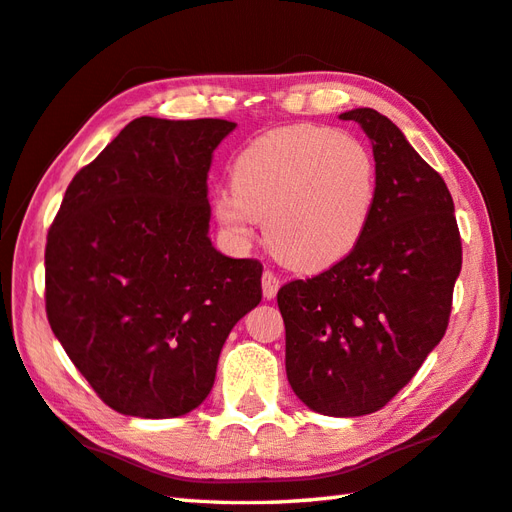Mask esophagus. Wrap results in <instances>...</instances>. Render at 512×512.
I'll use <instances>...</instances> for the list:
<instances>
[{"instance_id":"obj_1","label":"esophagus","mask_w":512,"mask_h":512,"mask_svg":"<svg viewBox=\"0 0 512 512\" xmlns=\"http://www.w3.org/2000/svg\"><path fill=\"white\" fill-rule=\"evenodd\" d=\"M279 286H281V281H279V277L273 273V270H264V275H262L264 299H275Z\"/></svg>"}]
</instances>
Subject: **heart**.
<instances>
[{
    "mask_svg": "<svg viewBox=\"0 0 512 512\" xmlns=\"http://www.w3.org/2000/svg\"><path fill=\"white\" fill-rule=\"evenodd\" d=\"M231 187L213 213L235 242L264 222L281 262L317 273L361 242L376 206L374 156L361 140L321 125L277 127L248 143L231 167Z\"/></svg>",
    "mask_w": 512,
    "mask_h": 512,
    "instance_id": "b5f03b06",
    "label": "heart"
}]
</instances>
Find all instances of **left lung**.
I'll return each instance as SVG.
<instances>
[{"instance_id": "left-lung-1", "label": "left lung", "mask_w": 512, "mask_h": 512, "mask_svg": "<svg viewBox=\"0 0 512 512\" xmlns=\"http://www.w3.org/2000/svg\"><path fill=\"white\" fill-rule=\"evenodd\" d=\"M372 140L376 206L350 255L310 279L281 286L286 374L323 416L383 409L447 332L462 239L453 198L387 116L341 114Z\"/></svg>"}]
</instances>
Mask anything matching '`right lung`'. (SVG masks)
<instances>
[{
  "label": "right lung",
  "instance_id": "add662e5",
  "mask_svg": "<svg viewBox=\"0 0 512 512\" xmlns=\"http://www.w3.org/2000/svg\"><path fill=\"white\" fill-rule=\"evenodd\" d=\"M224 118L140 116L72 178L46 242L48 323L107 407L176 418L202 405L262 264L217 253L206 176Z\"/></svg>",
  "mask_w": 512,
  "mask_h": 512
}]
</instances>
